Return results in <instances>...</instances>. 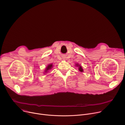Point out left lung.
Masks as SVG:
<instances>
[{
	"label": "left lung",
	"instance_id": "1",
	"mask_svg": "<svg viewBox=\"0 0 125 125\" xmlns=\"http://www.w3.org/2000/svg\"><path fill=\"white\" fill-rule=\"evenodd\" d=\"M76 65H78V66H79L80 67H79V70L81 72H83V69H82V67H81V65H79V64H76Z\"/></svg>",
	"mask_w": 125,
	"mask_h": 125
}]
</instances>
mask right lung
<instances>
[{
  "instance_id": "add662e5",
  "label": "right lung",
  "mask_w": 125,
  "mask_h": 125,
  "mask_svg": "<svg viewBox=\"0 0 125 125\" xmlns=\"http://www.w3.org/2000/svg\"><path fill=\"white\" fill-rule=\"evenodd\" d=\"M52 64H49V65L47 66V67H46V71H45V72H47V71H49V70H50L51 69V68H52Z\"/></svg>"
}]
</instances>
